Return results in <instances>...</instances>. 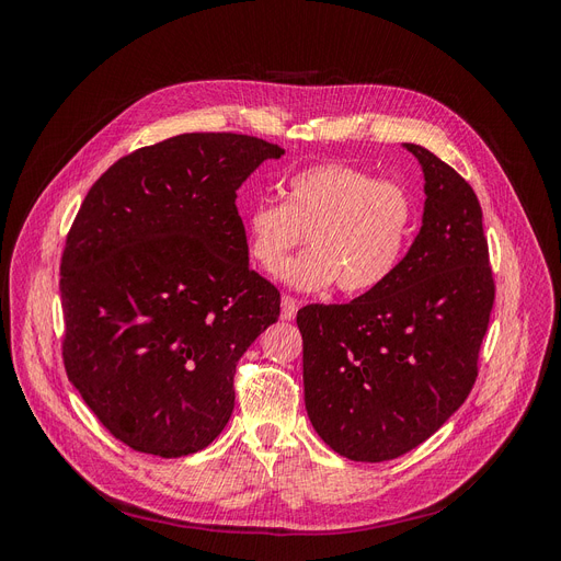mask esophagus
<instances>
[{
	"instance_id": "34e87169",
	"label": "esophagus",
	"mask_w": 561,
	"mask_h": 561,
	"mask_svg": "<svg viewBox=\"0 0 561 561\" xmlns=\"http://www.w3.org/2000/svg\"><path fill=\"white\" fill-rule=\"evenodd\" d=\"M297 316V299L290 295L280 297V320H293Z\"/></svg>"
}]
</instances>
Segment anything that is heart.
<instances>
[{"mask_svg":"<svg viewBox=\"0 0 561 561\" xmlns=\"http://www.w3.org/2000/svg\"><path fill=\"white\" fill-rule=\"evenodd\" d=\"M414 219V201L400 184L320 163L283 184V203H254L245 213V239L250 257L276 271L307 234L312 250L284 261L278 278L304 293L336 283L344 295H365L396 274Z\"/></svg>","mask_w":561,"mask_h":561,"instance_id":"heart-1","label":"heart"}]
</instances>
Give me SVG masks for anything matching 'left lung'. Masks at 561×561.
I'll return each instance as SVG.
<instances>
[{
  "instance_id": "8db88e82",
  "label": "left lung",
  "mask_w": 561,
  "mask_h": 561,
  "mask_svg": "<svg viewBox=\"0 0 561 561\" xmlns=\"http://www.w3.org/2000/svg\"><path fill=\"white\" fill-rule=\"evenodd\" d=\"M423 217L396 274L348 304L299 309L304 402L339 456L381 463L412 451L463 404L494 307L472 186L421 145Z\"/></svg>"
}]
</instances>
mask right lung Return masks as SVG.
Wrapping results in <instances>:
<instances>
[{
    "label": "right lung",
    "instance_id": "add662e5",
    "mask_svg": "<svg viewBox=\"0 0 561 561\" xmlns=\"http://www.w3.org/2000/svg\"><path fill=\"white\" fill-rule=\"evenodd\" d=\"M278 145L184 133L118 159L60 262L67 377L135 451L190 456L225 431L241 355L280 316L248 262L236 190Z\"/></svg>",
    "mask_w": 561,
    "mask_h": 561
}]
</instances>
